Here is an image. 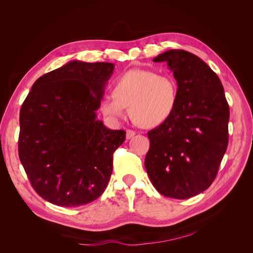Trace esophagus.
<instances>
[{
  "instance_id": "34e87169",
  "label": "esophagus",
  "mask_w": 253,
  "mask_h": 253,
  "mask_svg": "<svg viewBox=\"0 0 253 253\" xmlns=\"http://www.w3.org/2000/svg\"><path fill=\"white\" fill-rule=\"evenodd\" d=\"M135 132L132 131V129H126V139H131L132 137L135 136Z\"/></svg>"
}]
</instances>
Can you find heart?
Returning a JSON list of instances; mask_svg holds the SVG:
<instances>
[{"instance_id": "obj_1", "label": "heart", "mask_w": 253, "mask_h": 253, "mask_svg": "<svg viewBox=\"0 0 253 253\" xmlns=\"http://www.w3.org/2000/svg\"><path fill=\"white\" fill-rule=\"evenodd\" d=\"M178 102V84L169 74L135 68L115 81L113 95L104 96L101 112L113 119L122 118L128 108L135 124L156 127L171 118Z\"/></svg>"}]
</instances>
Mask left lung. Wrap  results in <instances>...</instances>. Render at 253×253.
I'll use <instances>...</instances> for the list:
<instances>
[{"mask_svg": "<svg viewBox=\"0 0 253 253\" xmlns=\"http://www.w3.org/2000/svg\"><path fill=\"white\" fill-rule=\"evenodd\" d=\"M153 61L173 72L178 102L169 120L148 132L145 170L160 194L187 200L216 177L228 147L229 105L217 75L193 53L170 49Z\"/></svg>", "mask_w": 253, "mask_h": 253, "instance_id": "obj_1", "label": "left lung"}]
</instances>
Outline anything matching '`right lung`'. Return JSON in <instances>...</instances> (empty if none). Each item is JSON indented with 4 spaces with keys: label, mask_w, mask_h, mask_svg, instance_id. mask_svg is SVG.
<instances>
[{
    "label": "right lung",
    "mask_w": 253,
    "mask_h": 253,
    "mask_svg": "<svg viewBox=\"0 0 253 253\" xmlns=\"http://www.w3.org/2000/svg\"><path fill=\"white\" fill-rule=\"evenodd\" d=\"M113 71V63L72 61L41 76L23 102L19 157L43 200L79 207L104 192L126 139L96 119Z\"/></svg>",
    "instance_id": "1"
}]
</instances>
